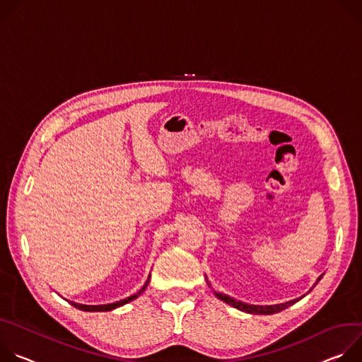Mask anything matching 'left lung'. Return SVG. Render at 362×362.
<instances>
[{"label":"left lung","mask_w":362,"mask_h":362,"mask_svg":"<svg viewBox=\"0 0 362 362\" xmlns=\"http://www.w3.org/2000/svg\"><path fill=\"white\" fill-rule=\"evenodd\" d=\"M320 279H322V276H319V279L316 280V284L319 282ZM316 284H315V285H316ZM217 296H218L221 300H224L226 303L231 305L233 308H237V309L243 310V312H247V313H255V315H272V313H276V312H280V310L286 309L288 306H291V305H293L295 302L299 300V299H295V300H291V302H286V303L272 305V306H256V305H246V303H243V302H237V300H234L233 298L226 296V295H221V293H217Z\"/></svg>","instance_id":"1"}]
</instances>
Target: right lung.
<instances>
[{
    "label": "right lung",
    "mask_w": 362,
    "mask_h": 362,
    "mask_svg": "<svg viewBox=\"0 0 362 362\" xmlns=\"http://www.w3.org/2000/svg\"><path fill=\"white\" fill-rule=\"evenodd\" d=\"M148 284H149V279L146 280V284L141 288V291L139 292H136L135 295H132V296H129V298H127V299H124V300H119V302H115V303H109V305H98V306H90V305H80V303H74V302H70L74 308H77V309H80V310H85V312H106V310H112V309H115V308H119V306H122V305H125V303H128V302H131V300H134V299H136L144 291H145V288L148 286Z\"/></svg>",
    "instance_id": "right-lung-1"
}]
</instances>
